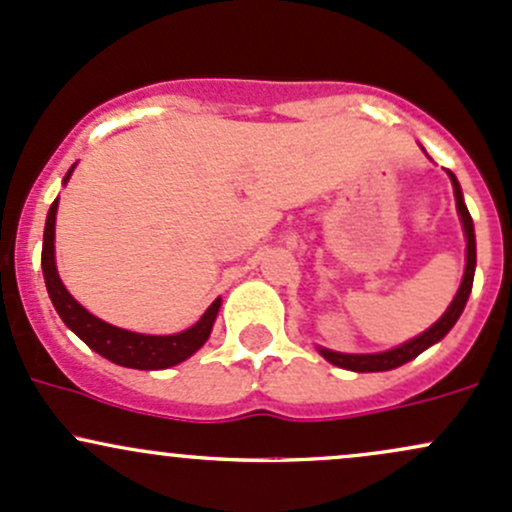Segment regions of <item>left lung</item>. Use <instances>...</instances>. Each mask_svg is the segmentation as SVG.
<instances>
[{
	"mask_svg": "<svg viewBox=\"0 0 512 512\" xmlns=\"http://www.w3.org/2000/svg\"><path fill=\"white\" fill-rule=\"evenodd\" d=\"M449 176H451V184H454L456 208H459L461 223H464V233H466V272H464V282H461L459 292H456V297H454V301H451L449 309H446V314L441 316V319L432 328H427L422 336L412 338V341H407L405 346L392 348V351H385V353L348 355V353H333V351H326V348H319L321 355H324L328 363L338 365V368L353 370V373H380V370L400 368V365H405L407 360L417 358L419 353L427 351L429 346H434V343L441 341V338L451 331V326L459 321L461 311H464L466 301H469L471 287H473V270H476V235H473V220L469 215V208H466V203H464V196H461L459 181H456V176L451 174V171H449Z\"/></svg>",
	"mask_w": 512,
	"mask_h": 512,
	"instance_id": "left-lung-1",
	"label": "left lung"
}]
</instances>
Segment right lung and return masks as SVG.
<instances>
[{
    "label": "right lung",
    "instance_id": "add662e5",
    "mask_svg": "<svg viewBox=\"0 0 512 512\" xmlns=\"http://www.w3.org/2000/svg\"><path fill=\"white\" fill-rule=\"evenodd\" d=\"M73 171V169H71ZM71 171L66 174L71 176ZM56 211H58V198L48 208L46 230H43V250H41V270L43 279H46L48 297H51L53 306H56L58 316L63 319L80 341L88 343L95 353L102 358L112 360L117 365L137 370H161L171 368V365L181 363L188 355H193L203 343L211 336V328L215 316H218L220 299H215L201 316L198 324H193L186 331L174 333V336H144V333H132L125 328H117L105 324L98 316L90 314L88 309L75 301L68 289L63 287L61 277L56 272V260H53V235H56Z\"/></svg>",
    "mask_w": 512,
    "mask_h": 512
}]
</instances>
